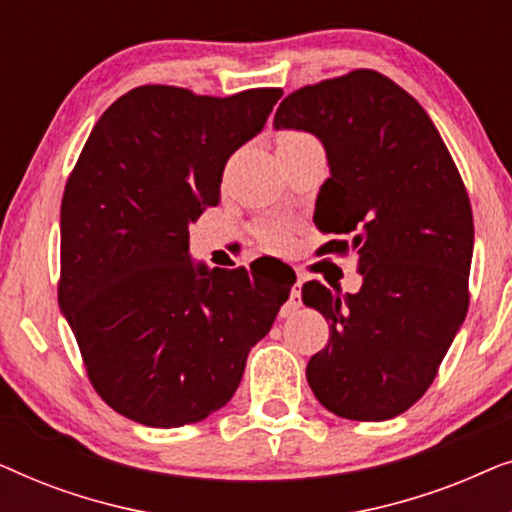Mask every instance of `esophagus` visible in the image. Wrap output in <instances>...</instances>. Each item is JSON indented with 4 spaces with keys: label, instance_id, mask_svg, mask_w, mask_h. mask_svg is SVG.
<instances>
[{
    "label": "esophagus",
    "instance_id": "34e87169",
    "mask_svg": "<svg viewBox=\"0 0 512 512\" xmlns=\"http://www.w3.org/2000/svg\"><path fill=\"white\" fill-rule=\"evenodd\" d=\"M300 305H303V298H300V279H298V282H296V286H293V289H291L289 303H286V305H284V310H282V314H284V317H286V314L296 312Z\"/></svg>",
    "mask_w": 512,
    "mask_h": 512
}]
</instances>
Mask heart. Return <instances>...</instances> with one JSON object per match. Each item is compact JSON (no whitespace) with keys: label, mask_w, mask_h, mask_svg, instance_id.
<instances>
[{"label":"heart","mask_w":512,"mask_h":512,"mask_svg":"<svg viewBox=\"0 0 512 512\" xmlns=\"http://www.w3.org/2000/svg\"><path fill=\"white\" fill-rule=\"evenodd\" d=\"M305 139H312L303 135V132H284L282 137H279V146L282 144H296V142H305ZM265 240H268L270 244H277L279 240H282V235L277 233V230H265Z\"/></svg>","instance_id":"obj_1"}]
</instances>
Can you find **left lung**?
I'll use <instances>...</instances> for the list:
<instances>
[{
  "mask_svg": "<svg viewBox=\"0 0 512 512\" xmlns=\"http://www.w3.org/2000/svg\"><path fill=\"white\" fill-rule=\"evenodd\" d=\"M275 130L324 144L328 177L314 223L352 242L356 293L303 284V303L331 324L307 382L333 415L382 422L424 396L468 310L473 212L457 165L415 97L373 69L284 97Z\"/></svg>",
  "mask_w": 512,
  "mask_h": 512,
  "instance_id": "obj_1",
  "label": "left lung"
}]
</instances>
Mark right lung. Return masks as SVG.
<instances>
[{
    "instance_id": "right-lung-1",
    "label": "right lung",
    "mask_w": 512,
    "mask_h": 512,
    "mask_svg": "<svg viewBox=\"0 0 512 512\" xmlns=\"http://www.w3.org/2000/svg\"><path fill=\"white\" fill-rule=\"evenodd\" d=\"M282 90H130L100 116L60 209V312L107 405L156 429L221 410L296 275L207 268L188 226L219 202L228 158Z\"/></svg>"
}]
</instances>
